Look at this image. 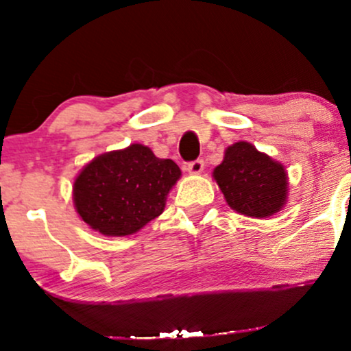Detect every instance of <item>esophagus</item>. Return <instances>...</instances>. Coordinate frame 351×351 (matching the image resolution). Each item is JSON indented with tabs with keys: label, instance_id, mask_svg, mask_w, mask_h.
Returning <instances> with one entry per match:
<instances>
[{
	"label": "esophagus",
	"instance_id": "1",
	"mask_svg": "<svg viewBox=\"0 0 351 351\" xmlns=\"http://www.w3.org/2000/svg\"><path fill=\"white\" fill-rule=\"evenodd\" d=\"M184 170H186L189 175H199V173L204 170V162L203 160H195V162L188 163Z\"/></svg>",
	"mask_w": 351,
	"mask_h": 351
}]
</instances>
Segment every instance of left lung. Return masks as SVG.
Returning a JSON list of instances; mask_svg holds the SVG:
<instances>
[{
  "label": "left lung",
  "instance_id": "8db88e82",
  "mask_svg": "<svg viewBox=\"0 0 351 351\" xmlns=\"http://www.w3.org/2000/svg\"><path fill=\"white\" fill-rule=\"evenodd\" d=\"M213 178L232 211L249 217H269L282 211L289 196V176L280 162L249 142H236L224 150Z\"/></svg>",
  "mask_w": 351,
  "mask_h": 351
}]
</instances>
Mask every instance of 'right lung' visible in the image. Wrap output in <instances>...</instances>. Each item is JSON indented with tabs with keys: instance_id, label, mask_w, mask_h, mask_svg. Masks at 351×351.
Returning <instances> with one entry per match:
<instances>
[{
	"instance_id": "add662e5",
	"label": "right lung",
	"mask_w": 351,
	"mask_h": 351,
	"mask_svg": "<svg viewBox=\"0 0 351 351\" xmlns=\"http://www.w3.org/2000/svg\"><path fill=\"white\" fill-rule=\"evenodd\" d=\"M181 170L142 143L90 160L72 184L80 219L104 236H132L165 211Z\"/></svg>"
}]
</instances>
